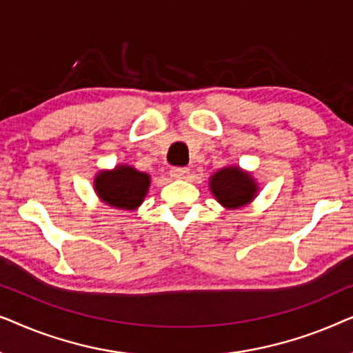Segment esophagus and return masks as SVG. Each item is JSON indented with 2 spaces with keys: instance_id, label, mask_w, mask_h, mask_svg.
<instances>
[{
  "instance_id": "obj_1",
  "label": "esophagus",
  "mask_w": 353,
  "mask_h": 353,
  "mask_svg": "<svg viewBox=\"0 0 353 353\" xmlns=\"http://www.w3.org/2000/svg\"><path fill=\"white\" fill-rule=\"evenodd\" d=\"M188 173H190V170H188L186 167H172V168H170V176H172V178H176V180H181V178H186Z\"/></svg>"
}]
</instances>
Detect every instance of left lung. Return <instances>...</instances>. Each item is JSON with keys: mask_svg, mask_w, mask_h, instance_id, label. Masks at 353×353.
I'll return each instance as SVG.
<instances>
[{"mask_svg": "<svg viewBox=\"0 0 353 353\" xmlns=\"http://www.w3.org/2000/svg\"><path fill=\"white\" fill-rule=\"evenodd\" d=\"M210 190L216 201L225 207H241L255 196V183L248 173L241 172L238 167L223 168L210 178Z\"/></svg>", "mask_w": 353, "mask_h": 353, "instance_id": "obj_1", "label": "left lung"}]
</instances>
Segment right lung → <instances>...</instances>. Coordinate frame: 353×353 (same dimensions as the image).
I'll list each match as a JSON object with an SVG mask.
<instances>
[{
	"label": "right lung",
	"mask_w": 353,
	"mask_h": 353,
	"mask_svg": "<svg viewBox=\"0 0 353 353\" xmlns=\"http://www.w3.org/2000/svg\"><path fill=\"white\" fill-rule=\"evenodd\" d=\"M149 175L132 167L120 165L114 172H103L94 186L101 199L117 209L133 210L141 204L149 188Z\"/></svg>",
	"instance_id": "right-lung-1"
}]
</instances>
